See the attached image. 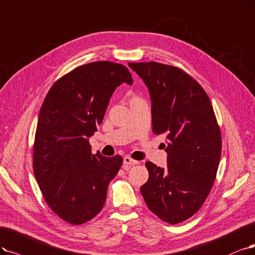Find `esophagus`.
<instances>
[{"mask_svg": "<svg viewBox=\"0 0 255 255\" xmlns=\"http://www.w3.org/2000/svg\"><path fill=\"white\" fill-rule=\"evenodd\" d=\"M138 162L135 161V159H132L129 156H125L124 157V163H123V167H124V169H129L131 166L133 165H137Z\"/></svg>", "mask_w": 255, "mask_h": 255, "instance_id": "obj_1", "label": "esophagus"}]
</instances>
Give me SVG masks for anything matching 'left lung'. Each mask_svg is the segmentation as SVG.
<instances>
[{
  "label": "left lung",
  "mask_w": 255,
  "mask_h": 255,
  "mask_svg": "<svg viewBox=\"0 0 255 255\" xmlns=\"http://www.w3.org/2000/svg\"><path fill=\"white\" fill-rule=\"evenodd\" d=\"M128 65L148 87L153 132L167 138V168L146 162L149 178L140 193L162 221L182 223L213 186L222 153L218 121L206 91L184 70L156 62Z\"/></svg>",
  "instance_id": "1"
}]
</instances>
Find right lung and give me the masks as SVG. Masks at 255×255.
<instances>
[{"instance_id":"obj_1","label":"right lung","mask_w":255,"mask_h":255,"mask_svg":"<svg viewBox=\"0 0 255 255\" xmlns=\"http://www.w3.org/2000/svg\"><path fill=\"white\" fill-rule=\"evenodd\" d=\"M122 83H133L124 65L85 64L56 81L42 104L33 172L50 209L69 224L81 225L99 214L108 185L123 164L121 155L92 154L88 139Z\"/></svg>"}]
</instances>
